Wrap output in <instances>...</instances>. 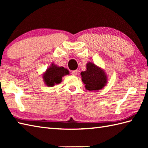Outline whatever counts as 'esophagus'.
<instances>
[{
	"label": "esophagus",
	"mask_w": 148,
	"mask_h": 148,
	"mask_svg": "<svg viewBox=\"0 0 148 148\" xmlns=\"http://www.w3.org/2000/svg\"><path fill=\"white\" fill-rule=\"evenodd\" d=\"M71 74L73 75V76H76V75L77 74V70H75V71H72Z\"/></svg>",
	"instance_id": "34e87169"
}]
</instances>
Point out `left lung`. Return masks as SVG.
<instances>
[{"label": "left lung", "mask_w": 148, "mask_h": 148, "mask_svg": "<svg viewBox=\"0 0 148 148\" xmlns=\"http://www.w3.org/2000/svg\"><path fill=\"white\" fill-rule=\"evenodd\" d=\"M81 75L87 90H100L103 88L108 83V76L103 69L92 62L87 63L86 70L81 72Z\"/></svg>", "instance_id": "obj_1"}]
</instances>
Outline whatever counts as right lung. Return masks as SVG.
I'll list each match as a JSON object with an SVG mask.
<instances>
[{
	"mask_svg": "<svg viewBox=\"0 0 148 148\" xmlns=\"http://www.w3.org/2000/svg\"><path fill=\"white\" fill-rule=\"evenodd\" d=\"M69 71L63 67H58L52 63L51 65L42 74L43 81L47 86H54L60 84L62 81V77L69 75Z\"/></svg>",
	"mask_w": 148,
	"mask_h": 148,
	"instance_id": "add662e5",
	"label": "right lung"
}]
</instances>
